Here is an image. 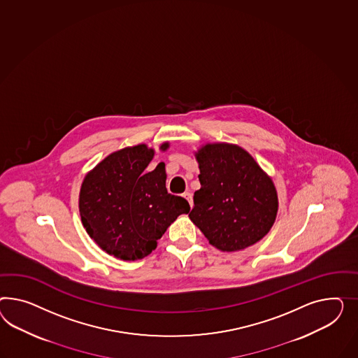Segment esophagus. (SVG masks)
Listing matches in <instances>:
<instances>
[{"instance_id": "esophagus-1", "label": "esophagus", "mask_w": 358, "mask_h": 358, "mask_svg": "<svg viewBox=\"0 0 358 358\" xmlns=\"http://www.w3.org/2000/svg\"><path fill=\"white\" fill-rule=\"evenodd\" d=\"M184 198L187 201V202H189L190 207H193V195L190 193H185Z\"/></svg>"}]
</instances>
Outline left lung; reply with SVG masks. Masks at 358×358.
Wrapping results in <instances>:
<instances>
[{
	"label": "left lung",
	"instance_id": "1",
	"mask_svg": "<svg viewBox=\"0 0 358 358\" xmlns=\"http://www.w3.org/2000/svg\"><path fill=\"white\" fill-rule=\"evenodd\" d=\"M201 189L190 220L222 252L243 250L270 232L278 193L270 176L240 145L207 143L195 152Z\"/></svg>",
	"mask_w": 358,
	"mask_h": 358
}]
</instances>
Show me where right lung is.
I'll use <instances>...</instances> for the list:
<instances>
[{"mask_svg": "<svg viewBox=\"0 0 358 358\" xmlns=\"http://www.w3.org/2000/svg\"><path fill=\"white\" fill-rule=\"evenodd\" d=\"M154 154L145 145L125 147L108 155L82 182L79 213L86 232L122 261L147 257L166 228L190 211L186 199L166 192L164 163L145 171Z\"/></svg>", "mask_w": 358, "mask_h": 358, "instance_id": "1", "label": "right lung"}]
</instances>
